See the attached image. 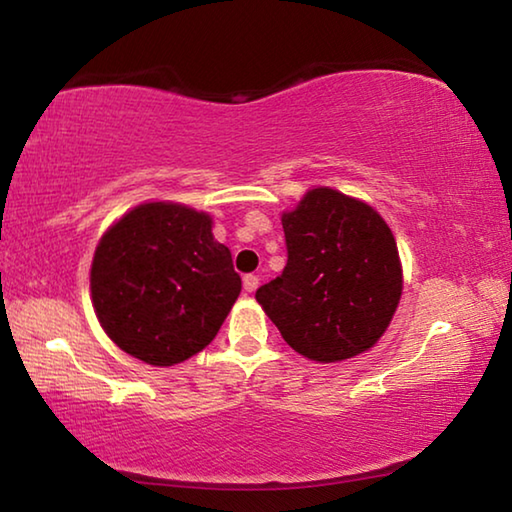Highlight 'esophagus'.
<instances>
[{"label":"esophagus","mask_w":512,"mask_h":512,"mask_svg":"<svg viewBox=\"0 0 512 512\" xmlns=\"http://www.w3.org/2000/svg\"><path fill=\"white\" fill-rule=\"evenodd\" d=\"M257 287H259V277H257V275H253V273L244 275V289H246L248 293H253Z\"/></svg>","instance_id":"esophagus-1"}]
</instances>
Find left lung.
I'll return each instance as SVG.
<instances>
[{
	"label": "left lung",
	"instance_id": "8db88e82",
	"mask_svg": "<svg viewBox=\"0 0 512 512\" xmlns=\"http://www.w3.org/2000/svg\"><path fill=\"white\" fill-rule=\"evenodd\" d=\"M287 266L255 298L302 357L320 363L366 352L402 296L395 237L370 205L336 189L307 192L282 214Z\"/></svg>",
	"mask_w": 512,
	"mask_h": 512
}]
</instances>
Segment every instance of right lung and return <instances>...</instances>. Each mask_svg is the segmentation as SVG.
I'll return each instance as SVG.
<instances>
[{
	"instance_id": "1",
	"label": "right lung",
	"mask_w": 512,
	"mask_h": 512,
	"mask_svg": "<svg viewBox=\"0 0 512 512\" xmlns=\"http://www.w3.org/2000/svg\"><path fill=\"white\" fill-rule=\"evenodd\" d=\"M90 289L101 327L121 350L173 366L212 343L241 277L205 212L144 203L101 237Z\"/></svg>"
}]
</instances>
